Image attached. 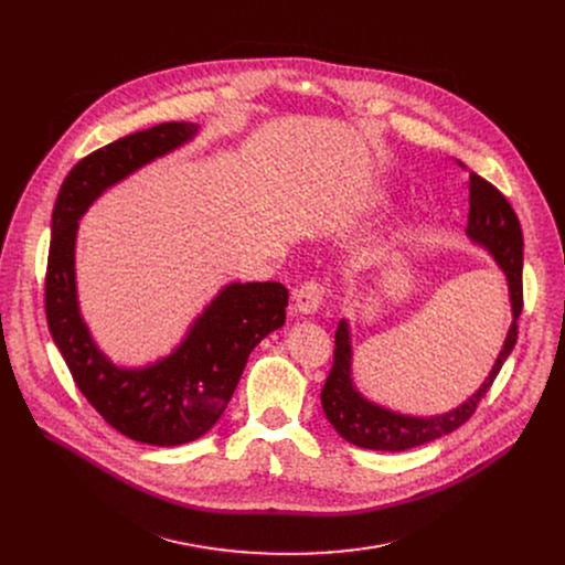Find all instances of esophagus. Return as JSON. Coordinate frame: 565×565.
<instances>
[{
  "mask_svg": "<svg viewBox=\"0 0 565 565\" xmlns=\"http://www.w3.org/2000/svg\"><path fill=\"white\" fill-rule=\"evenodd\" d=\"M321 297H324V288L319 281H303L292 292V310L299 315H312L319 308Z\"/></svg>",
  "mask_w": 565,
  "mask_h": 565,
  "instance_id": "1",
  "label": "esophagus"
}]
</instances>
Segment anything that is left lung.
I'll return each mask as SVG.
<instances>
[{"mask_svg": "<svg viewBox=\"0 0 565 565\" xmlns=\"http://www.w3.org/2000/svg\"><path fill=\"white\" fill-rule=\"evenodd\" d=\"M467 236L490 250L497 266L505 273L510 286L514 321L490 375L473 395H469L460 407L451 409L449 414L434 418L395 414L366 399L355 388L351 377V335L349 324L342 319L335 333L333 369L327 377L324 388H321V407H324L329 423L344 440L373 451H405L431 443L465 425L473 416L480 399L486 397V393L494 384L519 338L516 319L523 310V234L521 223L508 199L478 174H469Z\"/></svg>", "mask_w": 565, "mask_h": 565, "instance_id": "left-lung-1", "label": "left lung"}]
</instances>
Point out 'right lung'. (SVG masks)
Returning a JSON list of instances; mask_svg holds the SVG:
<instances>
[{
    "label": "right lung",
    "instance_id": "1",
    "mask_svg": "<svg viewBox=\"0 0 565 565\" xmlns=\"http://www.w3.org/2000/svg\"><path fill=\"white\" fill-rule=\"evenodd\" d=\"M199 131L194 122H163L118 138L66 174L51 218L44 281L49 331L77 388L122 436L156 445H185L207 434L238 384L253 349L286 321L288 288L279 281L230 284L196 317L185 340L145 369L111 364L92 340L77 308V221L111 185Z\"/></svg>",
    "mask_w": 565,
    "mask_h": 565
}]
</instances>
